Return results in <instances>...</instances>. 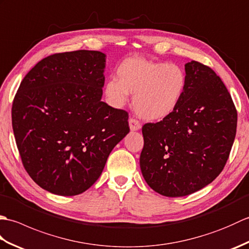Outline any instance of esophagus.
I'll use <instances>...</instances> for the list:
<instances>
[{
  "instance_id": "34e87169",
  "label": "esophagus",
  "mask_w": 249,
  "mask_h": 249,
  "mask_svg": "<svg viewBox=\"0 0 249 249\" xmlns=\"http://www.w3.org/2000/svg\"><path fill=\"white\" fill-rule=\"evenodd\" d=\"M129 128H130V130H133V131L139 130L141 128L140 122L138 120L134 119V118H130L129 119Z\"/></svg>"
}]
</instances>
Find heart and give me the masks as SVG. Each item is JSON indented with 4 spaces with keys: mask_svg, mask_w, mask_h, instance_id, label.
<instances>
[{
    "mask_svg": "<svg viewBox=\"0 0 249 249\" xmlns=\"http://www.w3.org/2000/svg\"><path fill=\"white\" fill-rule=\"evenodd\" d=\"M118 79L106 83L105 93L115 107H122L134 94V109L147 121H160L178 107L186 88V73L174 63L130 57L116 68Z\"/></svg>",
    "mask_w": 249,
    "mask_h": 249,
    "instance_id": "1",
    "label": "heart"
}]
</instances>
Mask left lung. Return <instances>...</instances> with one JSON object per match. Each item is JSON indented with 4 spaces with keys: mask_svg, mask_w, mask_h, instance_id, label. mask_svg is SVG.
Here are the masks:
<instances>
[{
    "mask_svg": "<svg viewBox=\"0 0 249 249\" xmlns=\"http://www.w3.org/2000/svg\"><path fill=\"white\" fill-rule=\"evenodd\" d=\"M185 72L186 88L177 110L142 127V176L166 197H183L212 183L236 134L237 112L221 79L196 61L185 64Z\"/></svg>",
    "mask_w": 249,
    "mask_h": 249,
    "instance_id": "1",
    "label": "left lung"
}]
</instances>
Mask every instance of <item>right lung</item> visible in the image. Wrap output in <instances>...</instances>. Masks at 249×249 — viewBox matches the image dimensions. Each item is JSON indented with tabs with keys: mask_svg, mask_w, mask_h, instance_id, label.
Here are the masks:
<instances>
[{
	"mask_svg": "<svg viewBox=\"0 0 249 249\" xmlns=\"http://www.w3.org/2000/svg\"><path fill=\"white\" fill-rule=\"evenodd\" d=\"M106 54L77 50L39 61L21 81L12 108L23 167L47 192L82 194L129 133L128 113L102 102Z\"/></svg>",
	"mask_w": 249,
	"mask_h": 249,
	"instance_id": "1",
	"label": "right lung"
}]
</instances>
